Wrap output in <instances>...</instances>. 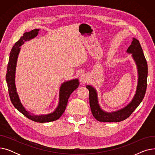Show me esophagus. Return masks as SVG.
I'll return each instance as SVG.
<instances>
[{"mask_svg":"<svg viewBox=\"0 0 155 155\" xmlns=\"http://www.w3.org/2000/svg\"><path fill=\"white\" fill-rule=\"evenodd\" d=\"M87 80H88V78H87V75H85V74L81 75V76H80V81L81 83L84 84V83L87 82Z\"/></svg>","mask_w":155,"mask_h":155,"instance_id":"1","label":"esophagus"}]
</instances>
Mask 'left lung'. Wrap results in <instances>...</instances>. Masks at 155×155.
Returning <instances> with one entry per match:
<instances>
[{"mask_svg": "<svg viewBox=\"0 0 155 155\" xmlns=\"http://www.w3.org/2000/svg\"><path fill=\"white\" fill-rule=\"evenodd\" d=\"M128 53H132L138 71V82L136 94L132 101L126 107L114 112H106L101 109L97 101L96 91L91 85L86 87L89 91V102L93 116L100 122H120L128 118L142 102L147 87L148 64L142 48L137 39L133 38L131 45L127 50Z\"/></svg>", "mask_w": 155, "mask_h": 155, "instance_id": "obj_1", "label": "left lung"}]
</instances>
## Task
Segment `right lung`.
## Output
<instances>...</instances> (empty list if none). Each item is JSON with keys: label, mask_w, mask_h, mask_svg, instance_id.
<instances>
[{"label": "right lung", "mask_w": 155, "mask_h": 155, "mask_svg": "<svg viewBox=\"0 0 155 155\" xmlns=\"http://www.w3.org/2000/svg\"><path fill=\"white\" fill-rule=\"evenodd\" d=\"M39 29H35L29 32H26L23 34V36L15 43L13 46L11 51L10 53L9 63L7 64V73H6V82L8 87V91L12 104L15 109H17L23 115L28 119L37 123H48L58 119L63 114L66 109L68 103V100L71 93L74 91L79 85V82L77 79L72 80L67 82H64L61 84L60 89V101L58 106L56 110L47 115L35 116L31 115L30 114L24 109L22 105L18 94L16 92V88L15 85V67L17 63L18 54L20 51V46L29 39L36 37Z\"/></svg>", "instance_id": "obj_1"}]
</instances>
